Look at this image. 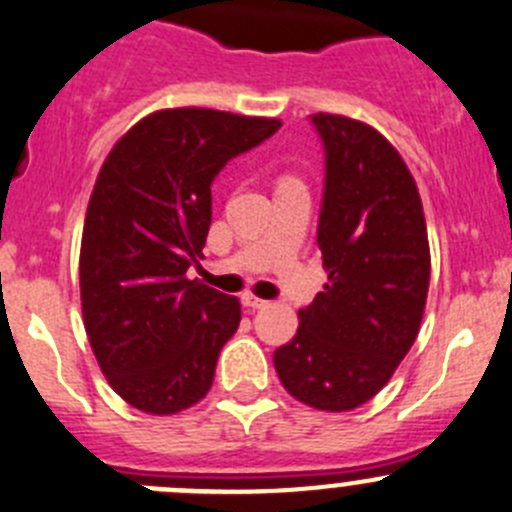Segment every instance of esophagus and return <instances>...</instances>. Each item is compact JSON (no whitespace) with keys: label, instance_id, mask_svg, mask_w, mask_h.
<instances>
[{"label":"esophagus","instance_id":"esophagus-1","mask_svg":"<svg viewBox=\"0 0 512 512\" xmlns=\"http://www.w3.org/2000/svg\"><path fill=\"white\" fill-rule=\"evenodd\" d=\"M241 304L246 306V309H264V306H269V301L259 299V296H253V294H243Z\"/></svg>","mask_w":512,"mask_h":512}]
</instances>
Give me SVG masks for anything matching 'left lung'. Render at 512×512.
<instances>
[{
  "label": "left lung",
  "instance_id": "obj_1",
  "mask_svg": "<svg viewBox=\"0 0 512 512\" xmlns=\"http://www.w3.org/2000/svg\"><path fill=\"white\" fill-rule=\"evenodd\" d=\"M324 145L316 243L329 284L274 352L291 397L326 412L364 405L415 344L430 243L415 178L387 138L342 115H311Z\"/></svg>",
  "mask_w": 512,
  "mask_h": 512
}]
</instances>
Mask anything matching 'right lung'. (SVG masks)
<instances>
[{
	"label": "right lung",
	"mask_w": 512,
	"mask_h": 512,
	"mask_svg": "<svg viewBox=\"0 0 512 512\" xmlns=\"http://www.w3.org/2000/svg\"><path fill=\"white\" fill-rule=\"evenodd\" d=\"M279 128L175 107L133 125L102 163L82 231V316L102 374L128 405L175 415L211 389L241 304L186 271L203 259L216 175Z\"/></svg>",
	"instance_id": "add662e5"
}]
</instances>
